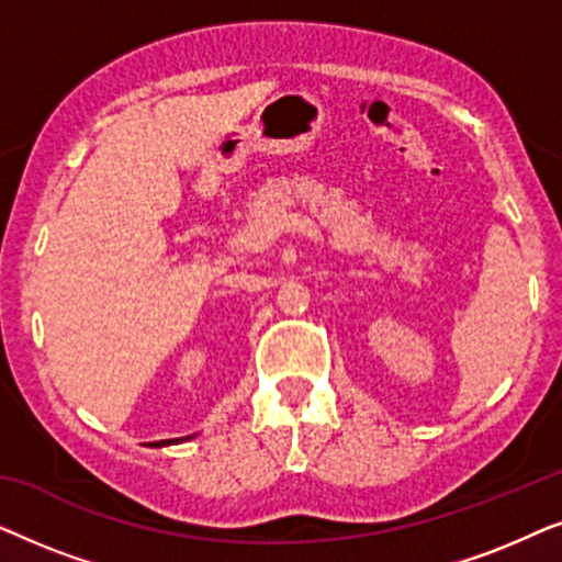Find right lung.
<instances>
[{
  "instance_id": "add662e5",
  "label": "right lung",
  "mask_w": 562,
  "mask_h": 562,
  "mask_svg": "<svg viewBox=\"0 0 562 562\" xmlns=\"http://www.w3.org/2000/svg\"><path fill=\"white\" fill-rule=\"evenodd\" d=\"M189 437H194V435H189ZM189 437H179V440H158V442H150V448H166V445H179L183 440H189Z\"/></svg>"
}]
</instances>
